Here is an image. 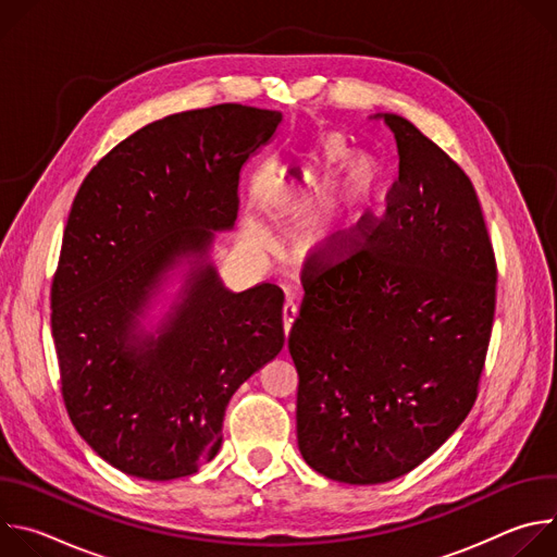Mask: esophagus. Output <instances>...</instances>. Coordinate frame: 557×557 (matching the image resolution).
<instances>
[{"instance_id":"1","label":"esophagus","mask_w":557,"mask_h":557,"mask_svg":"<svg viewBox=\"0 0 557 557\" xmlns=\"http://www.w3.org/2000/svg\"><path fill=\"white\" fill-rule=\"evenodd\" d=\"M295 320H297V304H295L293 299H286V301H284V308H282V322H284V333H286V337H288V333H290Z\"/></svg>"}]
</instances>
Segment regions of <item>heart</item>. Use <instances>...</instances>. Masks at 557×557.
Listing matches in <instances>:
<instances>
[{"instance_id": "b5f03b06", "label": "heart", "mask_w": 557, "mask_h": 557, "mask_svg": "<svg viewBox=\"0 0 557 557\" xmlns=\"http://www.w3.org/2000/svg\"><path fill=\"white\" fill-rule=\"evenodd\" d=\"M348 157L350 151L344 140H326L320 151L308 156L301 165L280 181L282 207L304 209L322 200L335 185ZM348 163L331 198L317 211L304 233V249L322 262H339L357 249L366 218L383 191V168L374 156L359 153ZM249 240L258 247H267L269 237L251 222Z\"/></svg>"}]
</instances>
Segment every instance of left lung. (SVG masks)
<instances>
[{"label":"left lung","instance_id":"8db88e82","mask_svg":"<svg viewBox=\"0 0 557 557\" xmlns=\"http://www.w3.org/2000/svg\"><path fill=\"white\" fill-rule=\"evenodd\" d=\"M399 178L357 249L304 275L288 335L297 443L331 481L376 485L432 456L479 396L496 312V256L467 174L408 119Z\"/></svg>","mask_w":557,"mask_h":557}]
</instances>
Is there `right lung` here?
<instances>
[{
    "label": "right lung",
    "mask_w": 557,
    "mask_h": 557,
    "mask_svg": "<svg viewBox=\"0 0 557 557\" xmlns=\"http://www.w3.org/2000/svg\"><path fill=\"white\" fill-rule=\"evenodd\" d=\"M282 114L222 103L153 121L86 176L50 288L61 396L82 438L112 467L174 481L222 443L233 392L284 346L277 284L231 293L211 264L191 273L161 337L136 314L178 258L207 256L237 218V185Z\"/></svg>",
    "instance_id": "right-lung-1"
}]
</instances>
